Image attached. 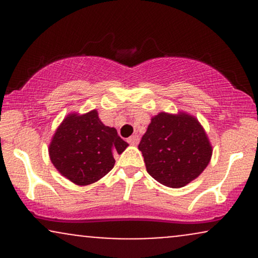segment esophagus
Listing matches in <instances>:
<instances>
[{
	"instance_id": "esophagus-1",
	"label": "esophagus",
	"mask_w": 258,
	"mask_h": 258,
	"mask_svg": "<svg viewBox=\"0 0 258 258\" xmlns=\"http://www.w3.org/2000/svg\"><path fill=\"white\" fill-rule=\"evenodd\" d=\"M127 142H128L131 146H137V144L139 143V136L138 135H133L132 137H130L128 139H127Z\"/></svg>"
}]
</instances>
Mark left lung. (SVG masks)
I'll return each mask as SVG.
<instances>
[{
    "label": "left lung",
    "instance_id": "left-lung-1",
    "mask_svg": "<svg viewBox=\"0 0 258 258\" xmlns=\"http://www.w3.org/2000/svg\"><path fill=\"white\" fill-rule=\"evenodd\" d=\"M138 149L148 173L170 188L184 186L199 177L212 155L205 130L194 116L182 111L155 115Z\"/></svg>",
    "mask_w": 258,
    "mask_h": 258
}]
</instances>
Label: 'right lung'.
Instances as JSON below:
<instances>
[{
    "label": "right lung",
    "mask_w": 258,
    "mask_h": 258,
    "mask_svg": "<svg viewBox=\"0 0 258 258\" xmlns=\"http://www.w3.org/2000/svg\"><path fill=\"white\" fill-rule=\"evenodd\" d=\"M128 144L114 127L105 126L97 110L69 114L53 136L48 152L54 167L78 185H88L114 167L115 154Z\"/></svg>",
    "instance_id": "1"
}]
</instances>
